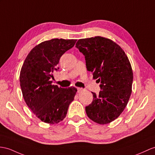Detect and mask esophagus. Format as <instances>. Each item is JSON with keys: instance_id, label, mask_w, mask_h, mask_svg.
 I'll return each instance as SVG.
<instances>
[{"instance_id": "1", "label": "esophagus", "mask_w": 155, "mask_h": 155, "mask_svg": "<svg viewBox=\"0 0 155 155\" xmlns=\"http://www.w3.org/2000/svg\"><path fill=\"white\" fill-rule=\"evenodd\" d=\"M77 89H78V93H81V92H82V91H83L84 90V89H83V88H81V87H78Z\"/></svg>"}]
</instances>
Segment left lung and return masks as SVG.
Masks as SVG:
<instances>
[{
	"mask_svg": "<svg viewBox=\"0 0 155 155\" xmlns=\"http://www.w3.org/2000/svg\"><path fill=\"white\" fill-rule=\"evenodd\" d=\"M85 56L86 67L101 82L99 95L93 93L87 115L99 124L114 121L127 106L131 93L133 71L123 49L111 39L101 36L81 39L75 44Z\"/></svg>",
	"mask_w": 155,
	"mask_h": 155,
	"instance_id": "1",
	"label": "left lung"
}]
</instances>
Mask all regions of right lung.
Instances as JSON below:
<instances>
[{
  "instance_id": "1",
  "label": "right lung",
  "mask_w": 155,
  "mask_h": 155,
  "mask_svg": "<svg viewBox=\"0 0 155 155\" xmlns=\"http://www.w3.org/2000/svg\"><path fill=\"white\" fill-rule=\"evenodd\" d=\"M76 39H52L32 48L22 65L20 87L26 104L41 121L58 124L65 118L77 89L52 85L53 71L62 54L72 48Z\"/></svg>"
}]
</instances>
